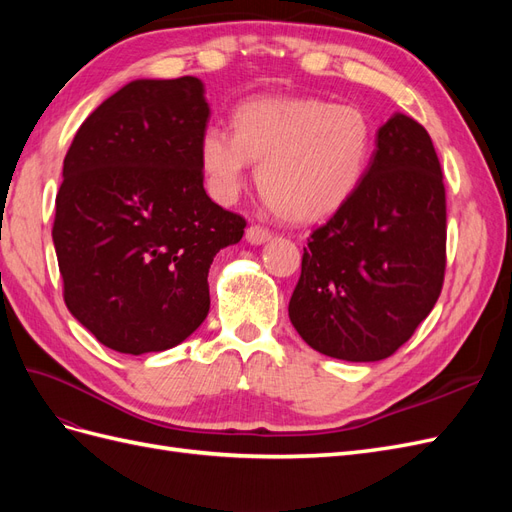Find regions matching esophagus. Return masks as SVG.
<instances>
[{
    "label": "esophagus",
    "instance_id": "34e87169",
    "mask_svg": "<svg viewBox=\"0 0 512 512\" xmlns=\"http://www.w3.org/2000/svg\"><path fill=\"white\" fill-rule=\"evenodd\" d=\"M271 230H267L265 226H260V224H252L250 228L245 230V239H247V243H252V245H260V243H267V241H271Z\"/></svg>",
    "mask_w": 512,
    "mask_h": 512
}]
</instances>
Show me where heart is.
I'll return each instance as SVG.
<instances>
[{
  "label": "heart",
  "mask_w": 512,
  "mask_h": 512,
  "mask_svg": "<svg viewBox=\"0 0 512 512\" xmlns=\"http://www.w3.org/2000/svg\"><path fill=\"white\" fill-rule=\"evenodd\" d=\"M232 135L220 126L200 134L198 162L213 198H237L250 162L277 218L318 222L359 190L374 149L361 108L320 98L260 96L232 113Z\"/></svg>",
  "instance_id": "heart-1"
}]
</instances>
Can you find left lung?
<instances>
[{"instance_id": "left-lung-1", "label": "left lung", "mask_w": 512, "mask_h": 512, "mask_svg": "<svg viewBox=\"0 0 512 512\" xmlns=\"http://www.w3.org/2000/svg\"><path fill=\"white\" fill-rule=\"evenodd\" d=\"M446 269L442 168L421 123L395 113L359 190L303 247L288 316L307 346L369 363L404 346L436 305Z\"/></svg>"}]
</instances>
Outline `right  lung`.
I'll list each match as a JSON object with an SVG mask.
<instances>
[{
  "mask_svg": "<svg viewBox=\"0 0 512 512\" xmlns=\"http://www.w3.org/2000/svg\"><path fill=\"white\" fill-rule=\"evenodd\" d=\"M207 123L196 76L141 79L104 100L66 153L53 222L64 301L106 348L162 352L209 314L213 256L245 220L203 188Z\"/></svg>",
  "mask_w": 512,
  "mask_h": 512,
  "instance_id": "add662e5",
  "label": "right lung"
}]
</instances>
